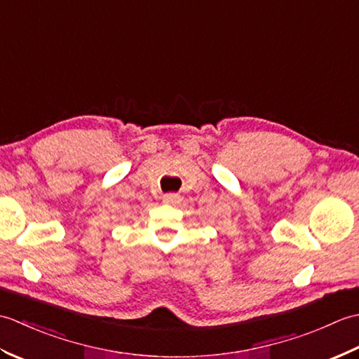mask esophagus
<instances>
[{"label": "esophagus", "mask_w": 359, "mask_h": 359, "mask_svg": "<svg viewBox=\"0 0 359 359\" xmlns=\"http://www.w3.org/2000/svg\"><path fill=\"white\" fill-rule=\"evenodd\" d=\"M179 199H180V197L177 194H174V193H168V194L163 196V202L165 203H177Z\"/></svg>", "instance_id": "1"}]
</instances>
